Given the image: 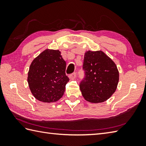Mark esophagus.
<instances>
[{"label":"esophagus","mask_w":146,"mask_h":146,"mask_svg":"<svg viewBox=\"0 0 146 146\" xmlns=\"http://www.w3.org/2000/svg\"><path fill=\"white\" fill-rule=\"evenodd\" d=\"M69 76V78H70V80H74L76 78V73H73L70 74V75H69V76Z\"/></svg>","instance_id":"1"}]
</instances>
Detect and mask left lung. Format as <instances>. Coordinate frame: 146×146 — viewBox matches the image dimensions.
I'll return each instance as SVG.
<instances>
[{"label": "left lung", "instance_id": "left-lung-1", "mask_svg": "<svg viewBox=\"0 0 146 146\" xmlns=\"http://www.w3.org/2000/svg\"><path fill=\"white\" fill-rule=\"evenodd\" d=\"M83 70L84 77L80 83L82 95L92 103H101L115 92L119 73L114 62L102 51L85 52Z\"/></svg>", "mask_w": 146, "mask_h": 146}]
</instances>
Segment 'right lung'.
Listing matches in <instances>:
<instances>
[{"label":"right lung","instance_id":"right-lung-1","mask_svg":"<svg viewBox=\"0 0 146 146\" xmlns=\"http://www.w3.org/2000/svg\"><path fill=\"white\" fill-rule=\"evenodd\" d=\"M66 62L59 50L46 49L31 64L27 82L31 93L38 100L49 103L62 97L69 82Z\"/></svg>","mask_w":146,"mask_h":146}]
</instances>
